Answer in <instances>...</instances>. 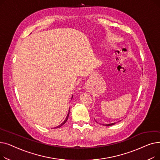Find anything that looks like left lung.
Returning a JSON list of instances; mask_svg holds the SVG:
<instances>
[{
	"instance_id": "1",
	"label": "left lung",
	"mask_w": 160,
	"mask_h": 160,
	"mask_svg": "<svg viewBox=\"0 0 160 160\" xmlns=\"http://www.w3.org/2000/svg\"><path fill=\"white\" fill-rule=\"evenodd\" d=\"M115 122H113V123H110V124H103V125H105L106 126V127H109V126H112V125H113L115 124Z\"/></svg>"
}]
</instances>
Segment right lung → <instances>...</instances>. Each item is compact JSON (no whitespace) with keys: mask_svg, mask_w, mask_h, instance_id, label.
I'll use <instances>...</instances> for the list:
<instances>
[{"mask_svg":"<svg viewBox=\"0 0 160 160\" xmlns=\"http://www.w3.org/2000/svg\"><path fill=\"white\" fill-rule=\"evenodd\" d=\"M72 97H73V95L72 96V98H71V99L72 98ZM69 112H70V108H69V113H68V114H67V116L66 117V118H65V119L64 120V121L61 124H60V125H59V126H58V127H55L56 128H60V127H62V126H63L66 122H67V120H68V118H69Z\"/></svg>","mask_w":160,"mask_h":160,"instance_id":"1","label":"right lung"}]
</instances>
